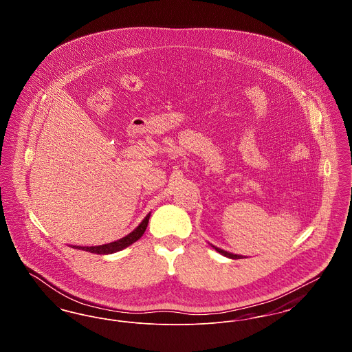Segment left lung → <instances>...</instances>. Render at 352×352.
<instances>
[{
	"label": "left lung",
	"instance_id": "8db88e82",
	"mask_svg": "<svg viewBox=\"0 0 352 352\" xmlns=\"http://www.w3.org/2000/svg\"><path fill=\"white\" fill-rule=\"evenodd\" d=\"M215 248V251H218L219 253H221L223 256H227V257H230V258H241L243 256H239V254H234V253H230V252L223 251V250H220V248H217V247H214Z\"/></svg>",
	"mask_w": 352,
	"mask_h": 352
}]
</instances>
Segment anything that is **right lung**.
<instances>
[{
    "label": "right lung",
    "instance_id": "obj_1",
    "mask_svg": "<svg viewBox=\"0 0 352 352\" xmlns=\"http://www.w3.org/2000/svg\"><path fill=\"white\" fill-rule=\"evenodd\" d=\"M149 218H151V214L146 215V218L141 221V224L134 230L133 232L126 234L125 237L120 239L118 241H113V243H109V244H104V245H99V247H75V248L82 250V251L91 252V253H96V254H109V253L121 251V250L129 247L131 244H133L134 241H137L144 234L146 227H148Z\"/></svg>",
    "mask_w": 352,
    "mask_h": 352
}]
</instances>
